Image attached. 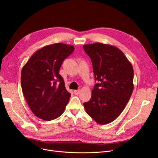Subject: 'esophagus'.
Returning a JSON list of instances; mask_svg holds the SVG:
<instances>
[{"label":"esophagus","mask_w":158,"mask_h":158,"mask_svg":"<svg viewBox=\"0 0 158 158\" xmlns=\"http://www.w3.org/2000/svg\"><path fill=\"white\" fill-rule=\"evenodd\" d=\"M73 93H74V94L76 95H77L79 94V93H80V89H76V90H74Z\"/></svg>","instance_id":"34e87169"}]
</instances>
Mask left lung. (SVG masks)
Listing matches in <instances>:
<instances>
[{"label": "left lung", "mask_w": 158, "mask_h": 158, "mask_svg": "<svg viewBox=\"0 0 158 158\" xmlns=\"http://www.w3.org/2000/svg\"><path fill=\"white\" fill-rule=\"evenodd\" d=\"M83 48L91 58L98 81L84 107L97 123H109L121 114L130 99L134 88L133 68L114 46L95 43L85 45Z\"/></svg>", "instance_id": "1"}]
</instances>
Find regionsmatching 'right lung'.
<instances>
[{"instance_id": "1", "label": "right lung", "mask_w": 158, "mask_h": 158, "mask_svg": "<svg viewBox=\"0 0 158 158\" xmlns=\"http://www.w3.org/2000/svg\"><path fill=\"white\" fill-rule=\"evenodd\" d=\"M73 51V46L61 43L47 45L33 54L23 66V94L37 117L51 121L64 112L71 94L59 72L63 61Z\"/></svg>"}]
</instances>
